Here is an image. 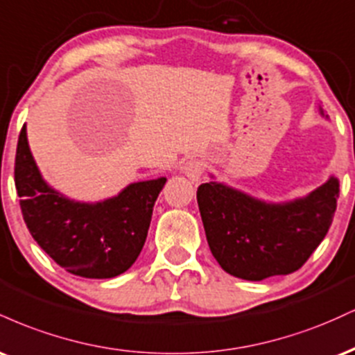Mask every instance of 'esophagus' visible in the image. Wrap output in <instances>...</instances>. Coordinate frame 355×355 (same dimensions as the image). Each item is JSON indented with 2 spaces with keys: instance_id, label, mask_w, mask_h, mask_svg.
I'll list each match as a JSON object with an SVG mask.
<instances>
[{
  "instance_id": "1",
  "label": "esophagus",
  "mask_w": 355,
  "mask_h": 355,
  "mask_svg": "<svg viewBox=\"0 0 355 355\" xmlns=\"http://www.w3.org/2000/svg\"><path fill=\"white\" fill-rule=\"evenodd\" d=\"M203 170H205V165H203V162L198 160V158H190V160H187L182 166V172L193 182H197L198 178L202 177Z\"/></svg>"
}]
</instances>
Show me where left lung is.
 Returning <instances> with one entry per match:
<instances>
[{
	"label": "left lung",
	"mask_w": 355,
	"mask_h": 355,
	"mask_svg": "<svg viewBox=\"0 0 355 355\" xmlns=\"http://www.w3.org/2000/svg\"><path fill=\"white\" fill-rule=\"evenodd\" d=\"M339 182L331 177L309 197L266 203L223 183L197 190L207 242L220 267L243 280L287 275L307 262L332 225Z\"/></svg>",
	"instance_id": "left-lung-1"
}]
</instances>
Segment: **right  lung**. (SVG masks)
Segmentation results:
<instances>
[{
    "mask_svg": "<svg viewBox=\"0 0 355 355\" xmlns=\"http://www.w3.org/2000/svg\"><path fill=\"white\" fill-rule=\"evenodd\" d=\"M166 178L132 183L100 203L71 202L44 183L19 132L15 185L31 237L73 275L112 279L133 266L148 234L153 205Z\"/></svg>",
    "mask_w": 355,
    "mask_h": 355,
    "instance_id": "add662e5",
    "label": "right lung"
}]
</instances>
